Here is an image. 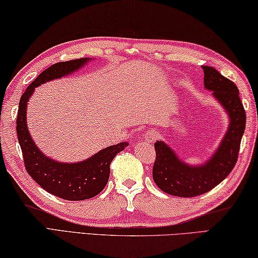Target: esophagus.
I'll return each instance as SVG.
<instances>
[{
  "mask_svg": "<svg viewBox=\"0 0 258 258\" xmlns=\"http://www.w3.org/2000/svg\"><path fill=\"white\" fill-rule=\"evenodd\" d=\"M158 137H159V133L157 132V130L150 129L145 133V139H146V142H149V143L155 142V141H157Z\"/></svg>",
  "mask_w": 258,
  "mask_h": 258,
  "instance_id": "34e87169",
  "label": "esophagus"
}]
</instances>
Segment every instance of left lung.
Segmentation results:
<instances>
[{"instance_id": "left-lung-1", "label": "left lung", "mask_w": 258, "mask_h": 258, "mask_svg": "<svg viewBox=\"0 0 258 258\" xmlns=\"http://www.w3.org/2000/svg\"><path fill=\"white\" fill-rule=\"evenodd\" d=\"M202 70L206 90L213 92L212 96L226 112L229 126L212 157L199 164L183 161L163 141L155 143L153 179L161 191L171 196H201L224 180L235 166L246 126V112L235 84L213 67L202 66Z\"/></svg>"}]
</instances>
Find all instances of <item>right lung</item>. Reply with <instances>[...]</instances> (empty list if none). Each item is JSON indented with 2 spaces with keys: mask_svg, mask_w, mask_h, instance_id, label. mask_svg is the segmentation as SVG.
Returning <instances> with one entry per match:
<instances>
[{
  "mask_svg": "<svg viewBox=\"0 0 258 258\" xmlns=\"http://www.w3.org/2000/svg\"><path fill=\"white\" fill-rule=\"evenodd\" d=\"M91 60H94V58L57 62L42 72L29 84L20 98L17 116V136L29 176L46 192L70 201L90 199L103 191L108 181L111 161L119 152L129 145V143L122 142L116 145L105 147L83 161H57L46 157L33 141L27 126V105L36 87L73 74Z\"/></svg>",
  "mask_w": 258,
  "mask_h": 258,
  "instance_id": "right-lung-1",
  "label": "right lung"
}]
</instances>
